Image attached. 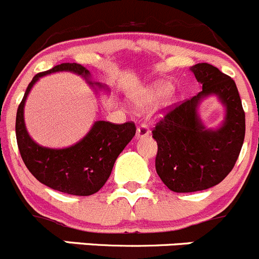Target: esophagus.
<instances>
[{"label": "esophagus", "mask_w": 259, "mask_h": 259, "mask_svg": "<svg viewBox=\"0 0 259 259\" xmlns=\"http://www.w3.org/2000/svg\"><path fill=\"white\" fill-rule=\"evenodd\" d=\"M148 135H150V130H148V127L146 124H141L137 131H136V138L147 137Z\"/></svg>", "instance_id": "1"}]
</instances>
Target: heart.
<instances>
[{
	"label": "heart",
	"instance_id": "b5f03b06",
	"mask_svg": "<svg viewBox=\"0 0 259 259\" xmlns=\"http://www.w3.org/2000/svg\"><path fill=\"white\" fill-rule=\"evenodd\" d=\"M171 94V85L165 81H156L143 89L136 98V102L142 108H150L162 102Z\"/></svg>",
	"mask_w": 259,
	"mask_h": 259
}]
</instances>
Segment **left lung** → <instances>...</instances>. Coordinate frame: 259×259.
Returning a JSON list of instances; mask_svg holds the SVG:
<instances>
[{
	"label": "left lung",
	"instance_id": "1",
	"mask_svg": "<svg viewBox=\"0 0 259 259\" xmlns=\"http://www.w3.org/2000/svg\"><path fill=\"white\" fill-rule=\"evenodd\" d=\"M190 70L203 91L171 109L152 131L157 142L156 171L175 193H194L215 186L234 167L245 135V114L230 76L208 63ZM215 95L226 108L218 129H206L198 116L205 98Z\"/></svg>",
	"mask_w": 259,
	"mask_h": 259
}]
</instances>
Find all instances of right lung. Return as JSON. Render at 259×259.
I'll return each mask as SVG.
<instances>
[{"label": "right lung", "mask_w": 259, "mask_h": 259, "mask_svg": "<svg viewBox=\"0 0 259 259\" xmlns=\"http://www.w3.org/2000/svg\"><path fill=\"white\" fill-rule=\"evenodd\" d=\"M59 71L80 75L96 92L102 89L109 92L104 84L92 80L91 71L76 63H64L36 74L17 109V146L26 167L40 183L60 193L88 196L103 188L117 157L136 135V126L133 122L113 124L97 121L80 141L69 147L50 148L35 142L25 126L24 108L27 96L40 78Z\"/></svg>", "instance_id": "1"}]
</instances>
